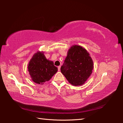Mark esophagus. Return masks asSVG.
<instances>
[{
	"instance_id": "34e87169",
	"label": "esophagus",
	"mask_w": 123,
	"mask_h": 123,
	"mask_svg": "<svg viewBox=\"0 0 123 123\" xmlns=\"http://www.w3.org/2000/svg\"><path fill=\"white\" fill-rule=\"evenodd\" d=\"M57 69H58V71H60V69H61V67L59 66L58 67H57Z\"/></svg>"
}]
</instances>
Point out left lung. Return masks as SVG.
<instances>
[{
  "instance_id": "8db88e82",
  "label": "left lung",
  "mask_w": 123,
  "mask_h": 123,
  "mask_svg": "<svg viewBox=\"0 0 123 123\" xmlns=\"http://www.w3.org/2000/svg\"><path fill=\"white\" fill-rule=\"evenodd\" d=\"M93 63L89 52L81 46L74 45L68 51L61 71L73 86H81L92 72Z\"/></svg>"
}]
</instances>
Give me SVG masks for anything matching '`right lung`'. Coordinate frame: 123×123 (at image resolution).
<instances>
[{"label":"right lung","instance_id":"obj_1","mask_svg":"<svg viewBox=\"0 0 123 123\" xmlns=\"http://www.w3.org/2000/svg\"><path fill=\"white\" fill-rule=\"evenodd\" d=\"M27 68L33 81L41 85L49 81L57 71L53 62L47 59L42 51H37L33 55Z\"/></svg>","mask_w":123,"mask_h":123}]
</instances>
